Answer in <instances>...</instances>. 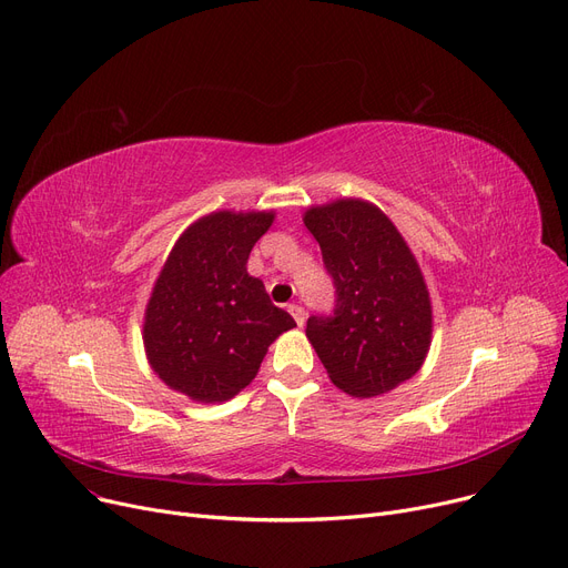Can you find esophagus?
Listing matches in <instances>:
<instances>
[{"mask_svg": "<svg viewBox=\"0 0 568 568\" xmlns=\"http://www.w3.org/2000/svg\"><path fill=\"white\" fill-rule=\"evenodd\" d=\"M288 312L295 318V323H298V326H303V323H305V310L301 305H288Z\"/></svg>", "mask_w": 568, "mask_h": 568, "instance_id": "1", "label": "esophagus"}]
</instances>
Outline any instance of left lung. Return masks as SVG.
<instances>
[{
	"label": "left lung",
	"instance_id": "left-lung-1",
	"mask_svg": "<svg viewBox=\"0 0 568 568\" xmlns=\"http://www.w3.org/2000/svg\"><path fill=\"white\" fill-rule=\"evenodd\" d=\"M303 222L337 293L335 314L305 331L331 382L365 399L412 379L432 344V301L407 240L363 199L312 205Z\"/></svg>",
	"mask_w": 568,
	"mask_h": 568
}]
</instances>
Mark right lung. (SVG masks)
Listing matches in <instances>:
<instances>
[{"instance_id":"obj_1","label":"right lung","mask_w":568,"mask_h":568,"mask_svg":"<svg viewBox=\"0 0 568 568\" xmlns=\"http://www.w3.org/2000/svg\"><path fill=\"white\" fill-rule=\"evenodd\" d=\"M275 210H217L189 224L161 267L143 316L152 372L171 390L214 404L256 376L267 346L295 321L247 273Z\"/></svg>"}]
</instances>
